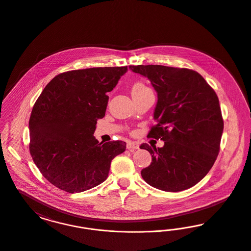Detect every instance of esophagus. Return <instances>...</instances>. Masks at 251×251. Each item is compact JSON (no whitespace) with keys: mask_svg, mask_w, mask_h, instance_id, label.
Here are the masks:
<instances>
[{"mask_svg":"<svg viewBox=\"0 0 251 251\" xmlns=\"http://www.w3.org/2000/svg\"><path fill=\"white\" fill-rule=\"evenodd\" d=\"M127 149L128 150H137L139 149V145L135 142H128L127 143Z\"/></svg>","mask_w":251,"mask_h":251,"instance_id":"34e87169","label":"esophagus"}]
</instances>
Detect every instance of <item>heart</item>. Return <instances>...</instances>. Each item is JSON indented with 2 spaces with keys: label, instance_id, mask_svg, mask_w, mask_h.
<instances>
[{
  "label": "heart",
  "instance_id": "b5f03b06",
  "mask_svg": "<svg viewBox=\"0 0 251 251\" xmlns=\"http://www.w3.org/2000/svg\"><path fill=\"white\" fill-rule=\"evenodd\" d=\"M149 89L145 84L142 83H136V84H133L132 86V89H131V92H136V91H144V90H147Z\"/></svg>",
  "mask_w": 251,
  "mask_h": 251
}]
</instances>
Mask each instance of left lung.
Here are the masks:
<instances>
[{
  "instance_id": "8db88e82",
  "label": "left lung",
  "mask_w": 251,
  "mask_h": 251,
  "mask_svg": "<svg viewBox=\"0 0 251 251\" xmlns=\"http://www.w3.org/2000/svg\"><path fill=\"white\" fill-rule=\"evenodd\" d=\"M148 78L157 93L149 135L163 148L142 144L152 156L141 170L144 180L159 190L188 189L207 175L218 155L224 128L218 98L202 76L191 70L161 65L129 66Z\"/></svg>"
}]
</instances>
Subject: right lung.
Instances as JSON below:
<instances>
[{
	"label": "right lung",
	"instance_id": "right-lung-1",
	"mask_svg": "<svg viewBox=\"0 0 251 251\" xmlns=\"http://www.w3.org/2000/svg\"><path fill=\"white\" fill-rule=\"evenodd\" d=\"M127 67L64 72L49 83L29 120L30 152L42 175L69 193L91 189L107 179L123 141L99 143L97 120L105 116L109 97Z\"/></svg>",
	"mask_w": 251,
	"mask_h": 251
}]
</instances>
